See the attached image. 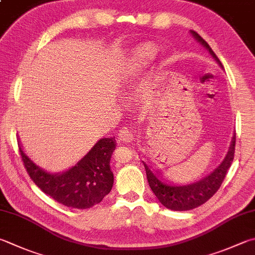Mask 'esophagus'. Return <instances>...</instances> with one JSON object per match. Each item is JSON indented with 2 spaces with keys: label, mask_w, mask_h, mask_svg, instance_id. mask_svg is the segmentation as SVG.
Returning <instances> with one entry per match:
<instances>
[{
  "label": "esophagus",
  "mask_w": 255,
  "mask_h": 255,
  "mask_svg": "<svg viewBox=\"0 0 255 255\" xmlns=\"http://www.w3.org/2000/svg\"><path fill=\"white\" fill-rule=\"evenodd\" d=\"M134 132L128 128H122L119 129L118 137L123 142H132L134 140Z\"/></svg>",
  "instance_id": "obj_1"
}]
</instances>
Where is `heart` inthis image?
Wrapping results in <instances>:
<instances>
[{
    "mask_svg": "<svg viewBox=\"0 0 255 255\" xmlns=\"http://www.w3.org/2000/svg\"><path fill=\"white\" fill-rule=\"evenodd\" d=\"M140 56L143 62H146L154 56V51H153V49H151V47H145V49H142L140 51Z\"/></svg>",
    "mask_w": 255,
    "mask_h": 255,
    "instance_id": "heart-1",
    "label": "heart"
}]
</instances>
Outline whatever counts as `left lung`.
<instances>
[{
  "mask_svg": "<svg viewBox=\"0 0 255 255\" xmlns=\"http://www.w3.org/2000/svg\"><path fill=\"white\" fill-rule=\"evenodd\" d=\"M192 34L195 36L196 40L202 43V44L210 51L211 54L221 64L218 56L211 49L210 45L201 37L198 33L192 31ZM235 151V135L233 136L232 144L230 146L228 155L225 156L224 161L221 163L220 166L217 167L210 175L205 176L199 182L189 185H167L157 179L154 173H153L148 166L143 162L144 167L146 172V179L150 185L153 193L155 194L158 201L165 206V208L173 211H187L198 208V206L204 204L206 201L210 200L212 196L217 193L220 189L221 184L224 180L227 172L232 164L234 158Z\"/></svg>",
  "mask_w": 255,
  "mask_h": 255,
  "instance_id": "8db88e82",
  "label": "left lung"
}]
</instances>
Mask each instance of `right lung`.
Returning <instances> with one entry per match:
<instances>
[{
  "label": "right lung",
  "mask_w": 255,
  "mask_h": 255,
  "mask_svg": "<svg viewBox=\"0 0 255 255\" xmlns=\"http://www.w3.org/2000/svg\"><path fill=\"white\" fill-rule=\"evenodd\" d=\"M114 148L113 137L102 138L72 169L62 174H50L36 166L18 146L32 181L52 199L74 209L92 208L110 193L113 186L110 158Z\"/></svg>",
  "instance_id": "obj_1"
}]
</instances>
